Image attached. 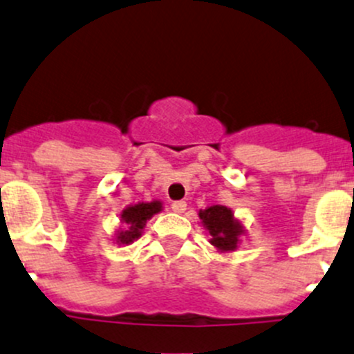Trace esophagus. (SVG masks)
I'll use <instances>...</instances> for the list:
<instances>
[{"mask_svg":"<svg viewBox=\"0 0 354 354\" xmlns=\"http://www.w3.org/2000/svg\"><path fill=\"white\" fill-rule=\"evenodd\" d=\"M171 210H173L174 214H183V212L187 210V202H183V200H180V202H173L171 203Z\"/></svg>","mask_w":354,"mask_h":354,"instance_id":"1","label":"esophagus"}]
</instances>
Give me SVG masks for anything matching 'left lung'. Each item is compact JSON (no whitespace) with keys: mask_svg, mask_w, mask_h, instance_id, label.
Segmentation results:
<instances>
[{"mask_svg":"<svg viewBox=\"0 0 354 354\" xmlns=\"http://www.w3.org/2000/svg\"><path fill=\"white\" fill-rule=\"evenodd\" d=\"M200 218L205 229L210 232V244L218 251H234L239 243V236L243 234V225L234 218L230 208L224 205L208 207L200 210Z\"/></svg>","mask_w":354,"mask_h":354,"instance_id":"obj_1","label":"left lung"}]
</instances>
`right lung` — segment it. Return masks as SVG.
<instances>
[{
    "instance_id": "right-lung-1",
    "label": "right lung",
    "mask_w": 354,
    "mask_h": 354,
    "mask_svg": "<svg viewBox=\"0 0 354 354\" xmlns=\"http://www.w3.org/2000/svg\"><path fill=\"white\" fill-rule=\"evenodd\" d=\"M162 203L161 202H151V203H137V205H130L125 208L120 214L122 224H125V229L118 232L117 243L120 244H130L133 239H139L142 236V229L146 227V222L152 215L161 212Z\"/></svg>"
}]
</instances>
